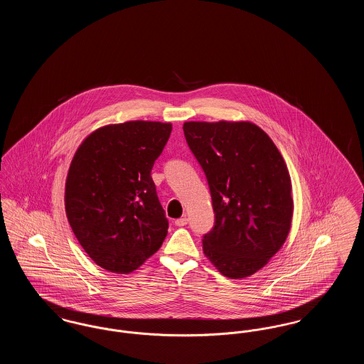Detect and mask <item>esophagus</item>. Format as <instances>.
<instances>
[{
	"mask_svg": "<svg viewBox=\"0 0 364 364\" xmlns=\"http://www.w3.org/2000/svg\"><path fill=\"white\" fill-rule=\"evenodd\" d=\"M187 224H188V220H187L186 217L178 218V220H176V221H174V225L176 226H186Z\"/></svg>",
	"mask_w": 364,
	"mask_h": 364,
	"instance_id": "1",
	"label": "esophagus"
}]
</instances>
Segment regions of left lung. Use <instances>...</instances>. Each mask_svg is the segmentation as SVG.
I'll return each instance as SVG.
<instances>
[{"instance_id": "left-lung-1", "label": "left lung", "mask_w": 364, "mask_h": 364, "mask_svg": "<svg viewBox=\"0 0 364 364\" xmlns=\"http://www.w3.org/2000/svg\"><path fill=\"white\" fill-rule=\"evenodd\" d=\"M184 136L208 178L215 223L203 252L221 274L257 273L291 229V177L273 140L252 122H184Z\"/></svg>"}]
</instances>
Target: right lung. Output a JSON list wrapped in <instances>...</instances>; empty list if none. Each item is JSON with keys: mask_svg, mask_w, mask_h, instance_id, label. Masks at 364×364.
<instances>
[{"mask_svg": "<svg viewBox=\"0 0 364 364\" xmlns=\"http://www.w3.org/2000/svg\"><path fill=\"white\" fill-rule=\"evenodd\" d=\"M171 132L169 122L106 125L87 136L70 162V228L88 257L107 272H134L168 235L151 169Z\"/></svg>", "mask_w": 364, "mask_h": 364, "instance_id": "1", "label": "right lung"}]
</instances>
